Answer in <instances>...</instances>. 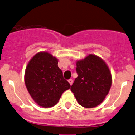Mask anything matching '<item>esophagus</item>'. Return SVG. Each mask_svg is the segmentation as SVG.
<instances>
[{
	"mask_svg": "<svg viewBox=\"0 0 135 135\" xmlns=\"http://www.w3.org/2000/svg\"><path fill=\"white\" fill-rule=\"evenodd\" d=\"M69 83H70V85L73 84V79H69Z\"/></svg>",
	"mask_w": 135,
	"mask_h": 135,
	"instance_id": "1",
	"label": "esophagus"
}]
</instances>
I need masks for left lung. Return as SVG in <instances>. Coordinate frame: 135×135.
Instances as JSON below:
<instances>
[{"label":"left lung","instance_id":"8db88e82","mask_svg":"<svg viewBox=\"0 0 135 135\" xmlns=\"http://www.w3.org/2000/svg\"><path fill=\"white\" fill-rule=\"evenodd\" d=\"M75 78L70 90L78 104L92 108L102 102L112 86V74L104 61L94 55L77 61Z\"/></svg>","mask_w":135,"mask_h":135}]
</instances>
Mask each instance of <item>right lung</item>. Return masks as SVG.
Listing matches in <instances>:
<instances>
[{
  "label": "right lung",
  "instance_id": "right-lung-1",
  "mask_svg": "<svg viewBox=\"0 0 135 135\" xmlns=\"http://www.w3.org/2000/svg\"><path fill=\"white\" fill-rule=\"evenodd\" d=\"M25 84L33 99L43 108L58 103L62 93L70 88L58 66V60L47 52L33 56L25 73Z\"/></svg>",
  "mask_w": 135,
  "mask_h": 135
}]
</instances>
